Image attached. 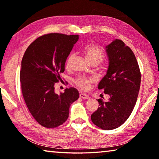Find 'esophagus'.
<instances>
[{
    "label": "esophagus",
    "mask_w": 159,
    "mask_h": 159,
    "mask_svg": "<svg viewBox=\"0 0 159 159\" xmlns=\"http://www.w3.org/2000/svg\"><path fill=\"white\" fill-rule=\"evenodd\" d=\"M80 98H82V99H90V97L86 95L85 93H80Z\"/></svg>",
    "instance_id": "1"
}]
</instances>
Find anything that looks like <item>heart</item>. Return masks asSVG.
I'll list each match as a JSON object with an SVG mask.
<instances>
[{"label":"heart","mask_w":159,"mask_h":159,"mask_svg":"<svg viewBox=\"0 0 159 159\" xmlns=\"http://www.w3.org/2000/svg\"><path fill=\"white\" fill-rule=\"evenodd\" d=\"M83 53H84L86 60L89 63L93 61H96L99 63L104 58V51L102 50V48L95 45L90 44L86 45L84 49H83ZM73 58L74 55H72L69 57L66 63V68L69 67L70 63H71V60H73ZM94 82H95V80L92 79V78H87L83 76L79 77L75 80L76 85L83 90L90 89L91 85H92Z\"/></svg>","instance_id":"heart-1"}]
</instances>
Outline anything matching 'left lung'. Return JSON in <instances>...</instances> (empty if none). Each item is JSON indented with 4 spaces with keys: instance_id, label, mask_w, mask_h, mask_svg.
Instances as JSON below:
<instances>
[{
    "instance_id": "left-lung-1",
    "label": "left lung",
    "mask_w": 159,
    "mask_h": 159,
    "mask_svg": "<svg viewBox=\"0 0 159 159\" xmlns=\"http://www.w3.org/2000/svg\"><path fill=\"white\" fill-rule=\"evenodd\" d=\"M109 59L107 74L99 90L109 95L107 102L99 99V107L91 115L94 124L103 130H113L123 124L135 105L141 83L136 57L121 40L115 39L106 46Z\"/></svg>"
}]
</instances>
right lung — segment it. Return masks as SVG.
<instances>
[{
	"label": "right lung",
	"instance_id": "right-lung-1",
	"mask_svg": "<svg viewBox=\"0 0 159 159\" xmlns=\"http://www.w3.org/2000/svg\"><path fill=\"white\" fill-rule=\"evenodd\" d=\"M79 35L45 34L26 49L21 60L20 82L25 103L34 119L43 127L60 125L69 117V107L79 98L74 88L55 93L67 57Z\"/></svg>",
	"mask_w": 159,
	"mask_h": 159
}]
</instances>
